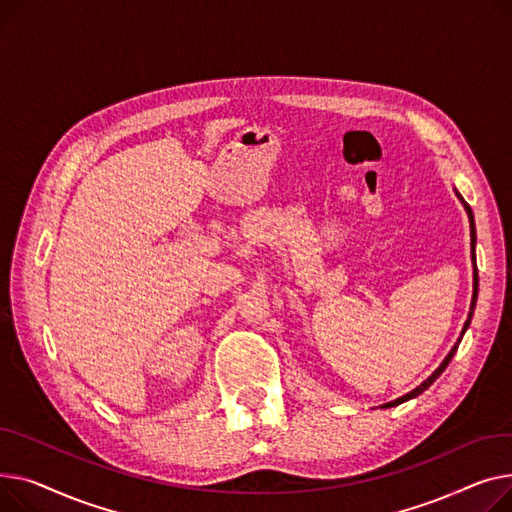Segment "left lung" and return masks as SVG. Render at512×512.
I'll list each match as a JSON object with an SVG mask.
<instances>
[{
	"mask_svg": "<svg viewBox=\"0 0 512 512\" xmlns=\"http://www.w3.org/2000/svg\"><path fill=\"white\" fill-rule=\"evenodd\" d=\"M455 194H457V198L461 200V204L465 206V213H467V217H469V229H471V262H473V295H471V308H469V316H467V320H465V326H463V330H461V337L457 339V343L453 345V349L448 351V355L442 359V364L422 382L419 384L417 388H413L411 393H407V395H403V397H399V399H395V401H390V403H384L382 405V409H386V407H397V405H401V403H405V401H409V399H415L417 395H422L424 390H428L432 384H434V380L446 370V366L450 364V359H453V355L457 353V349H459V343H461V339H463V335H465V330L469 328V324H471V318H473V312H475V302H477V287H479V279H477V266H475V239H477V235H475V221H473V213H471V206L463 200V196L455 190Z\"/></svg>",
	"mask_w": 512,
	"mask_h": 512,
	"instance_id": "obj_1",
	"label": "left lung"
}]
</instances>
